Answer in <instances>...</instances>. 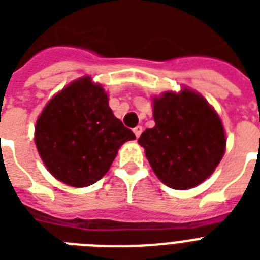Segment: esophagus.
I'll return each instance as SVG.
<instances>
[{
    "label": "esophagus",
    "mask_w": 260,
    "mask_h": 260,
    "mask_svg": "<svg viewBox=\"0 0 260 260\" xmlns=\"http://www.w3.org/2000/svg\"><path fill=\"white\" fill-rule=\"evenodd\" d=\"M134 132H135V135H136V138H139V136H140V135H142L143 128H142V126H140V125L135 126V128H134Z\"/></svg>",
    "instance_id": "34e87169"
}]
</instances>
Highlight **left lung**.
<instances>
[{
    "mask_svg": "<svg viewBox=\"0 0 260 260\" xmlns=\"http://www.w3.org/2000/svg\"><path fill=\"white\" fill-rule=\"evenodd\" d=\"M155 126L138 143L156 177L171 189L196 187L212 175L225 152V132L201 94L183 89L152 98Z\"/></svg>",
    "mask_w": 260,
    "mask_h": 260,
    "instance_id": "obj_1",
    "label": "left lung"
}]
</instances>
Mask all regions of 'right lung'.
I'll return each instance as SVG.
<instances>
[{"label":"right lung","instance_id":"right-lung-1","mask_svg":"<svg viewBox=\"0 0 260 260\" xmlns=\"http://www.w3.org/2000/svg\"><path fill=\"white\" fill-rule=\"evenodd\" d=\"M134 139L109 108L105 90L90 77L51 98L35 126V143L47 170L73 187L100 181L118 148Z\"/></svg>","mask_w":260,"mask_h":260}]
</instances>
